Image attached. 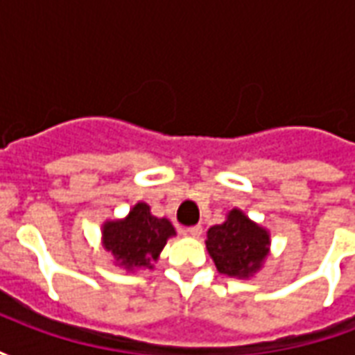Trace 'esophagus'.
I'll list each match as a JSON object with an SVG mask.
<instances>
[{
    "instance_id": "obj_1",
    "label": "esophagus",
    "mask_w": 355,
    "mask_h": 355,
    "mask_svg": "<svg viewBox=\"0 0 355 355\" xmlns=\"http://www.w3.org/2000/svg\"><path fill=\"white\" fill-rule=\"evenodd\" d=\"M182 232H184L186 236H192V238H200L201 232H203V228H201L200 224H196V226H188V228H184Z\"/></svg>"
}]
</instances>
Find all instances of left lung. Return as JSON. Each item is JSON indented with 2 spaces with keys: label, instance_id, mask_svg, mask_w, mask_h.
Wrapping results in <instances>:
<instances>
[{
  "label": "left lung",
  "instance_id": "1",
  "mask_svg": "<svg viewBox=\"0 0 355 355\" xmlns=\"http://www.w3.org/2000/svg\"><path fill=\"white\" fill-rule=\"evenodd\" d=\"M207 251L220 274L249 277L268 254V232L234 209L226 223L207 232Z\"/></svg>",
  "mask_w": 355,
  "mask_h": 355
}]
</instances>
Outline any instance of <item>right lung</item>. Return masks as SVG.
I'll list each match as a JSON object with an SVG mask.
<instances>
[{
  "instance_id": "right-lung-1",
  "label": "right lung",
  "mask_w": 355,
  "mask_h": 355,
  "mask_svg": "<svg viewBox=\"0 0 355 355\" xmlns=\"http://www.w3.org/2000/svg\"><path fill=\"white\" fill-rule=\"evenodd\" d=\"M104 247L127 270L152 268L175 228L167 218L150 213L146 203H137L123 220L104 224Z\"/></svg>"
}]
</instances>
